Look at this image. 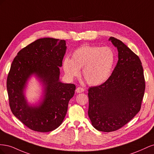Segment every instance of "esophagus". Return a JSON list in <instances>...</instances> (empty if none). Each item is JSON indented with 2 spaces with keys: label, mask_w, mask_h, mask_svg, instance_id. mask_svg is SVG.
<instances>
[{
  "label": "esophagus",
  "mask_w": 154,
  "mask_h": 154,
  "mask_svg": "<svg viewBox=\"0 0 154 154\" xmlns=\"http://www.w3.org/2000/svg\"><path fill=\"white\" fill-rule=\"evenodd\" d=\"M76 92L77 93H82L83 92H84V88H83L82 87H78L76 89Z\"/></svg>",
  "instance_id": "34e87169"
}]
</instances>
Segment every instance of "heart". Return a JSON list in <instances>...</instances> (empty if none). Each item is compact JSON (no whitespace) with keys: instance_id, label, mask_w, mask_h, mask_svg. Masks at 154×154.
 I'll return each instance as SVG.
<instances>
[{"instance_id":"heart-1","label":"heart","mask_w":154,"mask_h":154,"mask_svg":"<svg viewBox=\"0 0 154 154\" xmlns=\"http://www.w3.org/2000/svg\"><path fill=\"white\" fill-rule=\"evenodd\" d=\"M115 62V53L109 47L83 45L74 51L72 59L63 62L65 72L70 78L78 76L80 69L88 84L97 85L110 76Z\"/></svg>"}]
</instances>
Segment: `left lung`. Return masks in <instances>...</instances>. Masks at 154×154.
I'll list each match as a JSON object with an SVG mask.
<instances>
[{"label": "left lung", "instance_id": "obj_1", "mask_svg": "<svg viewBox=\"0 0 154 154\" xmlns=\"http://www.w3.org/2000/svg\"><path fill=\"white\" fill-rule=\"evenodd\" d=\"M109 40L118 51L117 65L105 82L88 90V117L93 127L105 132L123 127L139 112L145 90L138 56L121 40Z\"/></svg>", "mask_w": 154, "mask_h": 154}]
</instances>
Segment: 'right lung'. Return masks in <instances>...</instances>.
Listing matches in <instances>:
<instances>
[{
    "instance_id": "add662e5",
    "label": "right lung",
    "mask_w": 154,
    "mask_h": 154,
    "mask_svg": "<svg viewBox=\"0 0 154 154\" xmlns=\"http://www.w3.org/2000/svg\"><path fill=\"white\" fill-rule=\"evenodd\" d=\"M64 40L44 38L22 49L14 58L7 78L9 104L12 113L27 128L36 132L53 131L62 124L73 97L75 85L59 80L60 67L66 53ZM36 73L45 85V97L38 106L26 103L23 90Z\"/></svg>"
}]
</instances>
